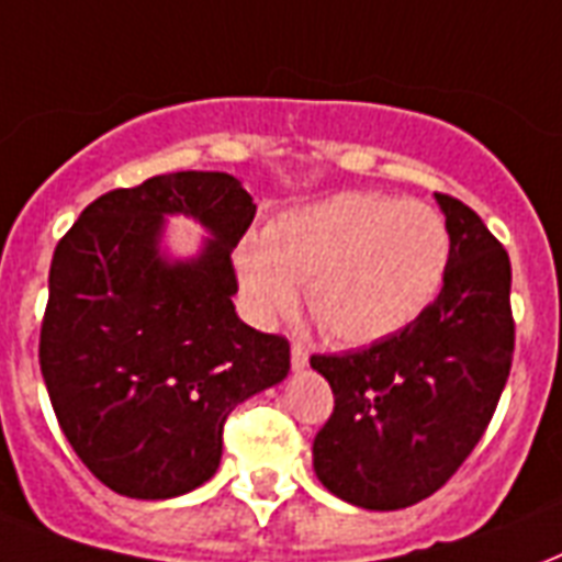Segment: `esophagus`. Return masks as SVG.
<instances>
[{"label":"esophagus","instance_id":"obj_1","mask_svg":"<svg viewBox=\"0 0 562 562\" xmlns=\"http://www.w3.org/2000/svg\"><path fill=\"white\" fill-rule=\"evenodd\" d=\"M290 363H293L295 372H302L307 367V349H304L302 342H293V349H290Z\"/></svg>","mask_w":562,"mask_h":562}]
</instances>
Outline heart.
Segmentation results:
<instances>
[{
	"mask_svg": "<svg viewBox=\"0 0 562 562\" xmlns=\"http://www.w3.org/2000/svg\"><path fill=\"white\" fill-rule=\"evenodd\" d=\"M448 263L446 222L430 204L340 193L281 213L243 246L237 276L255 319L304 304L337 342H372L413 322Z\"/></svg>",
	"mask_w": 562,
	"mask_h": 562,
	"instance_id": "heart-1",
	"label": "heart"
}]
</instances>
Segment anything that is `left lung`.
Instances as JSON below:
<instances>
[{
	"label": "left lung",
	"instance_id": "obj_1",
	"mask_svg": "<svg viewBox=\"0 0 562 562\" xmlns=\"http://www.w3.org/2000/svg\"><path fill=\"white\" fill-rule=\"evenodd\" d=\"M437 202L451 246L434 304L372 346L311 358L334 390L313 469L328 493L367 510L437 493L484 437L510 375V258L472 207Z\"/></svg>",
	"mask_w": 562,
	"mask_h": 562
}]
</instances>
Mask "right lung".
Returning <instances> with one entry per match:
<instances>
[{"mask_svg":"<svg viewBox=\"0 0 562 562\" xmlns=\"http://www.w3.org/2000/svg\"><path fill=\"white\" fill-rule=\"evenodd\" d=\"M255 211L234 176L187 169L99 195L55 246L41 372L64 437L108 490L160 502L211 481L228 413L290 372V342L232 302V251ZM172 212L212 234L195 259L159 255Z\"/></svg>","mask_w":562,"mask_h":562,"instance_id":"right-lung-1","label":"right lung"}]
</instances>
